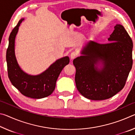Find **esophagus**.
Here are the masks:
<instances>
[{
  "label": "esophagus",
  "instance_id": "34e87169",
  "mask_svg": "<svg viewBox=\"0 0 135 135\" xmlns=\"http://www.w3.org/2000/svg\"><path fill=\"white\" fill-rule=\"evenodd\" d=\"M77 55H78L77 52L76 51H73L70 54V58L71 59H74L75 58H76Z\"/></svg>",
  "mask_w": 135,
  "mask_h": 135
}]
</instances>
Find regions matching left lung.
<instances>
[{"label":"left lung","mask_w":135,"mask_h":135,"mask_svg":"<svg viewBox=\"0 0 135 135\" xmlns=\"http://www.w3.org/2000/svg\"><path fill=\"white\" fill-rule=\"evenodd\" d=\"M109 42H90L73 60L77 90L88 99H109L123 89L132 67L133 42L124 27L116 24ZM102 59L103 66L95 65Z\"/></svg>","instance_id":"left-lung-1"}]
</instances>
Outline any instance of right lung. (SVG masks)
I'll return each mask as SVG.
<instances>
[{
  "label": "right lung",
  "instance_id": "right-lung-1",
  "mask_svg": "<svg viewBox=\"0 0 135 135\" xmlns=\"http://www.w3.org/2000/svg\"><path fill=\"white\" fill-rule=\"evenodd\" d=\"M24 20H20L12 30L9 37V45L6 51L8 77L22 95L34 99H41L52 94L55 88L56 82L61 71L70 62L68 56L56 60L41 74L31 76L22 71L16 59L15 55V39L20 24Z\"/></svg>",
  "mask_w": 135,
  "mask_h": 135
}]
</instances>
